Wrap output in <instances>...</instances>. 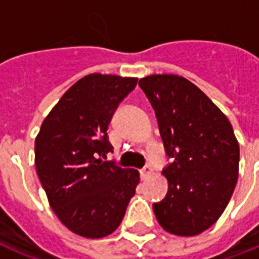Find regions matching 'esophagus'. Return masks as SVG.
<instances>
[{
  "label": "esophagus",
  "instance_id": "obj_1",
  "mask_svg": "<svg viewBox=\"0 0 259 259\" xmlns=\"http://www.w3.org/2000/svg\"><path fill=\"white\" fill-rule=\"evenodd\" d=\"M151 172H152V168L149 167V165H145V167H144V168L140 171V174H141V178H143V179H145V178L149 177V175H151Z\"/></svg>",
  "mask_w": 259,
  "mask_h": 259
}]
</instances>
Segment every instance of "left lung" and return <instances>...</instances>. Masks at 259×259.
<instances>
[{
  "label": "left lung",
  "instance_id": "8db88e82",
  "mask_svg": "<svg viewBox=\"0 0 259 259\" xmlns=\"http://www.w3.org/2000/svg\"><path fill=\"white\" fill-rule=\"evenodd\" d=\"M155 110L165 153L164 200L153 204L167 232L194 236L212 227L231 200L239 171V144L228 118L193 82L177 74L138 81Z\"/></svg>",
  "mask_w": 259,
  "mask_h": 259
}]
</instances>
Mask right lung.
I'll return each instance as SVG.
<instances>
[{
	"mask_svg": "<svg viewBox=\"0 0 259 259\" xmlns=\"http://www.w3.org/2000/svg\"><path fill=\"white\" fill-rule=\"evenodd\" d=\"M136 77L92 73L73 84L45 118L35 140V167L49 204L74 234H112L140 182L137 169L104 161L107 129Z\"/></svg>",
	"mask_w": 259,
	"mask_h": 259,
	"instance_id": "right-lung-1",
	"label": "right lung"
}]
</instances>
